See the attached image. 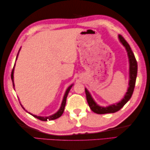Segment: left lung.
<instances>
[{
	"label": "left lung",
	"mask_w": 150,
	"mask_h": 150,
	"mask_svg": "<svg viewBox=\"0 0 150 150\" xmlns=\"http://www.w3.org/2000/svg\"><path fill=\"white\" fill-rule=\"evenodd\" d=\"M119 39L121 44L125 47L126 52L128 53V56L129 59V87L127 92L124 95V98L119 103L115 104L110 105L109 106L103 107L100 106L95 103L93 98H92L90 92L88 91L86 88H85V93L86 95V99L88 103L89 104L90 109L93 111L94 113L97 114H105V113H115L117 111L120 110L127 102L131 98L132 94L134 90V88L135 86L137 75V62L136 59L133 54L132 50L130 47L128 43L126 42V40L124 38L119 35Z\"/></svg>",
	"instance_id": "8db88e82"
}]
</instances>
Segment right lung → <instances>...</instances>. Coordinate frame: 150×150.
Instances as JSON below:
<instances>
[{
    "mask_svg": "<svg viewBox=\"0 0 150 150\" xmlns=\"http://www.w3.org/2000/svg\"><path fill=\"white\" fill-rule=\"evenodd\" d=\"M21 50V48H20ZM20 50H19V51H20ZM19 51L18 52V54H17V58H16V60H17V57H18V53H19ZM15 60V61H16ZM15 63L14 64V66L13 68V69H12V71H11V80H12V82H13V88L15 90V85H14V80H13V73H14V68H15ZM73 84H71L70 86H69L68 88V89H67L66 91V93L64 94V98H63V100H62V104H61V106H60V109L59 110V111H57V112H56L55 114L52 115H50L49 117H40V116H37V115H33L31 114L29 112H28V111L25 110V108L22 106V105L21 104L22 108H23V109L26 111V112H28V113H30V115H31L33 116L34 117L37 118V119H39L40 120H42V121H47V120H55L56 119H58V118H59L60 116L62 115L63 112H64V108H65V106H66V98H67V97H68V93L69 91L70 90V89L71 88Z\"/></svg>",
    "mask_w": 150,
    "mask_h": 150,
    "instance_id": "1",
    "label": "right lung"
}]
</instances>
